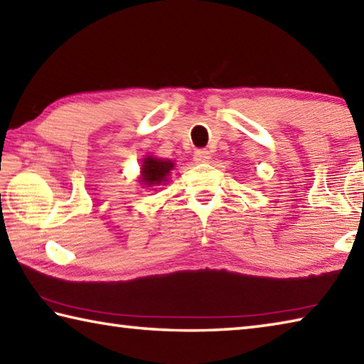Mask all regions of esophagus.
Returning a JSON list of instances; mask_svg holds the SVG:
<instances>
[{"instance_id": "obj_1", "label": "esophagus", "mask_w": 364, "mask_h": 364, "mask_svg": "<svg viewBox=\"0 0 364 364\" xmlns=\"http://www.w3.org/2000/svg\"><path fill=\"white\" fill-rule=\"evenodd\" d=\"M211 156H210V151L207 149H196L194 153V161L199 162V164H207L210 162Z\"/></svg>"}]
</instances>
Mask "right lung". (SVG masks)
Returning a JSON list of instances; mask_svg holds the SVG:
<instances>
[{
	"instance_id": "add662e5",
	"label": "right lung",
	"mask_w": 364,
	"mask_h": 364,
	"mask_svg": "<svg viewBox=\"0 0 364 364\" xmlns=\"http://www.w3.org/2000/svg\"><path fill=\"white\" fill-rule=\"evenodd\" d=\"M171 168H173V162L156 159V157L148 156L143 161L141 181L146 186H156V184L167 181V175L170 173Z\"/></svg>"
}]
</instances>
